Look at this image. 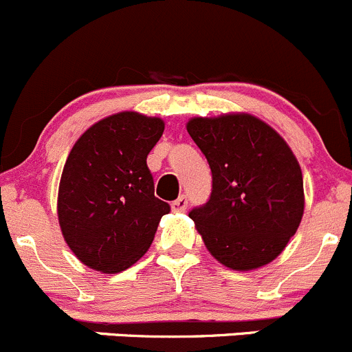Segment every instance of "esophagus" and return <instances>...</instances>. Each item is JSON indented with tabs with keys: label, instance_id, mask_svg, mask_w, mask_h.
Wrapping results in <instances>:
<instances>
[{
	"label": "esophagus",
	"instance_id": "1",
	"mask_svg": "<svg viewBox=\"0 0 352 352\" xmlns=\"http://www.w3.org/2000/svg\"><path fill=\"white\" fill-rule=\"evenodd\" d=\"M171 207H173V210H175V212H184V210H186V207H188L186 195H181V197L177 198V200L173 201Z\"/></svg>",
	"mask_w": 352,
	"mask_h": 352
}]
</instances>
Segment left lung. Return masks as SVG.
<instances>
[{"mask_svg": "<svg viewBox=\"0 0 352 352\" xmlns=\"http://www.w3.org/2000/svg\"><path fill=\"white\" fill-rule=\"evenodd\" d=\"M186 130L212 171L210 198L190 212L207 250L241 272L270 263L305 210L301 168L289 145L246 113L191 118Z\"/></svg>", "mask_w": 352, "mask_h": 352, "instance_id": "left-lung-1", "label": "left lung"}]
</instances>
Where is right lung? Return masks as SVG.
<instances>
[{"label": "right lung", "mask_w": 352, "mask_h": 352, "mask_svg": "<svg viewBox=\"0 0 352 352\" xmlns=\"http://www.w3.org/2000/svg\"><path fill=\"white\" fill-rule=\"evenodd\" d=\"M161 118L123 111L97 121L73 145L58 191V221L76 258L116 274L142 258L171 207L154 195L147 155Z\"/></svg>", "instance_id": "add662e5"}]
</instances>
